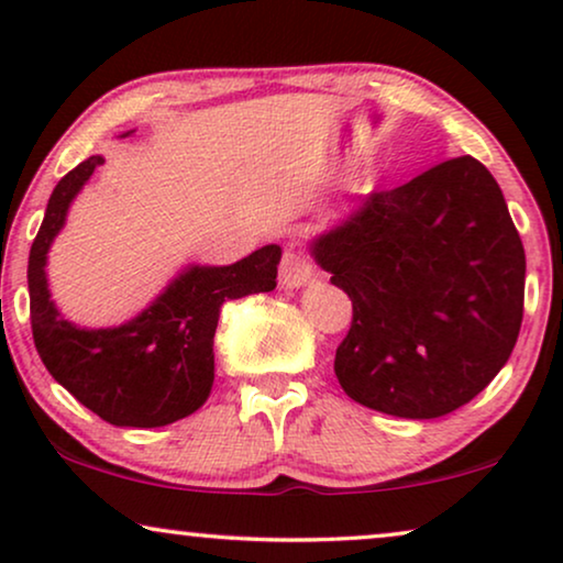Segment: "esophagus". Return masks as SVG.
<instances>
[{
  "label": "esophagus",
  "mask_w": 563,
  "mask_h": 563,
  "mask_svg": "<svg viewBox=\"0 0 563 563\" xmlns=\"http://www.w3.org/2000/svg\"><path fill=\"white\" fill-rule=\"evenodd\" d=\"M312 274H314V268L310 264V258H307L302 251H297V249L284 251L282 264H279V282L284 284V287H289V289L302 287V284L312 279Z\"/></svg>",
  "instance_id": "obj_1"
}]
</instances>
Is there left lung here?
Listing matches in <instances>:
<instances>
[{
    "mask_svg": "<svg viewBox=\"0 0 563 563\" xmlns=\"http://www.w3.org/2000/svg\"><path fill=\"white\" fill-rule=\"evenodd\" d=\"M312 256L349 295L335 351L351 399L397 418L459 410L499 374L522 322L526 251L503 189L472 156L361 199Z\"/></svg>",
    "mask_w": 563,
    "mask_h": 563,
    "instance_id": "1",
    "label": "left lung"
}]
</instances>
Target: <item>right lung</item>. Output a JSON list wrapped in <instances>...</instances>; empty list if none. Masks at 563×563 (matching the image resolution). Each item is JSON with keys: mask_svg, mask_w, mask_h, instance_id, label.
Listing matches in <instances>:
<instances>
[{"mask_svg": "<svg viewBox=\"0 0 563 563\" xmlns=\"http://www.w3.org/2000/svg\"><path fill=\"white\" fill-rule=\"evenodd\" d=\"M102 156L81 161L56 184L27 261L30 325L53 379L110 426L161 428L187 418L210 397L212 338L220 307L276 287L279 245L233 266H195L143 314L110 330H81L58 314L45 284V253L66 210Z\"/></svg>", "mask_w": 563, "mask_h": 563, "instance_id": "1", "label": "right lung"}]
</instances>
